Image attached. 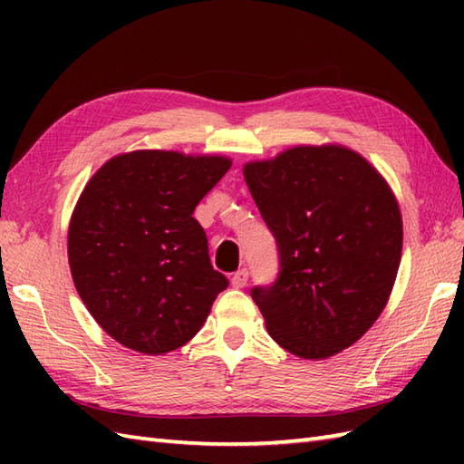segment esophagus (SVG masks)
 Here are the masks:
<instances>
[{
  "label": "esophagus",
  "instance_id": "1",
  "mask_svg": "<svg viewBox=\"0 0 464 464\" xmlns=\"http://www.w3.org/2000/svg\"><path fill=\"white\" fill-rule=\"evenodd\" d=\"M247 281H249V271L247 269H239L231 277V285H233L235 289H243L245 285H247Z\"/></svg>",
  "mask_w": 464,
  "mask_h": 464
}]
</instances>
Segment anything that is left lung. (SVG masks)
Masks as SVG:
<instances>
[{"instance_id":"left-lung-1","label":"left lung","mask_w":464,"mask_h":464,"mask_svg":"<svg viewBox=\"0 0 464 464\" xmlns=\"http://www.w3.org/2000/svg\"><path fill=\"white\" fill-rule=\"evenodd\" d=\"M279 249V275L251 297L301 359H327L379 319L397 279L402 219L374 167L341 145H299L243 169Z\"/></svg>"}]
</instances>
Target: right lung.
Segmentation results:
<instances>
[{"mask_svg":"<svg viewBox=\"0 0 464 464\" xmlns=\"http://www.w3.org/2000/svg\"><path fill=\"white\" fill-rule=\"evenodd\" d=\"M229 167L219 155L143 150L113 157L85 185L69 223V267L85 307L123 347H183L229 285L193 217Z\"/></svg>","mask_w":464,"mask_h":464,"instance_id":"1","label":"right lung"}]
</instances>
